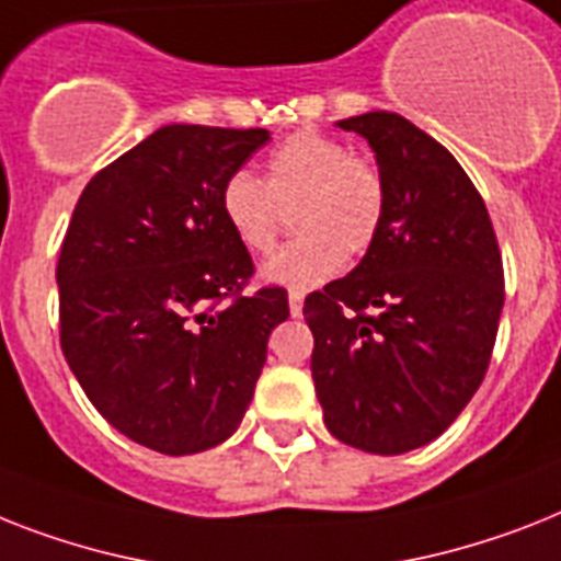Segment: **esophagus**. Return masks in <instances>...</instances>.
I'll return each mask as SVG.
<instances>
[{"label": "esophagus", "mask_w": 561, "mask_h": 561, "mask_svg": "<svg viewBox=\"0 0 561 561\" xmlns=\"http://www.w3.org/2000/svg\"><path fill=\"white\" fill-rule=\"evenodd\" d=\"M288 305H290V313H294V317H299V313H302V294H296V290H290Z\"/></svg>", "instance_id": "34e87169"}]
</instances>
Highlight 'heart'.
<instances>
[{
	"label": "heart",
	"instance_id": "obj_1",
	"mask_svg": "<svg viewBox=\"0 0 561 561\" xmlns=\"http://www.w3.org/2000/svg\"><path fill=\"white\" fill-rule=\"evenodd\" d=\"M221 216L241 248L265 253L276 244L285 209H294L296 236L262 265V279L311 290L343 271L345 253L363 256L386 209L380 172L354 158L343 140L322 131H296L273 149L267 178L236 170L221 186Z\"/></svg>",
	"mask_w": 561,
	"mask_h": 561
}]
</instances>
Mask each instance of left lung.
Wrapping results in <instances>:
<instances>
[{
	"label": "left lung",
	"instance_id": "8db88e82",
	"mask_svg": "<svg viewBox=\"0 0 561 561\" xmlns=\"http://www.w3.org/2000/svg\"><path fill=\"white\" fill-rule=\"evenodd\" d=\"M375 152L386 209L343 279L305 299L328 432L403 455L446 432L490 366L504 308L502 253L461 163L394 112L336 121Z\"/></svg>",
	"mask_w": 561,
	"mask_h": 561
}]
</instances>
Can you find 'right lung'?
<instances>
[{
  "mask_svg": "<svg viewBox=\"0 0 561 561\" xmlns=\"http://www.w3.org/2000/svg\"><path fill=\"white\" fill-rule=\"evenodd\" d=\"M267 129L172 123L91 178L59 250V345L117 432L163 455L225 444L248 412L288 294L262 288L221 186Z\"/></svg>",
  "mask_w": 561,
  "mask_h": 561,
  "instance_id": "add662e5",
  "label": "right lung"
}]
</instances>
